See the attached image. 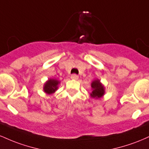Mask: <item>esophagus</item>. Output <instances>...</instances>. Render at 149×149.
<instances>
[{
  "label": "esophagus",
  "mask_w": 149,
  "mask_h": 149,
  "mask_svg": "<svg viewBox=\"0 0 149 149\" xmlns=\"http://www.w3.org/2000/svg\"><path fill=\"white\" fill-rule=\"evenodd\" d=\"M71 79H73V80H78V76L76 74H72L71 76Z\"/></svg>",
  "instance_id": "obj_1"
}]
</instances>
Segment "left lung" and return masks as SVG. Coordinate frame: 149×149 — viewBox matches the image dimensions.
<instances>
[{
    "label": "left lung",
    "mask_w": 149,
    "mask_h": 149,
    "mask_svg": "<svg viewBox=\"0 0 149 149\" xmlns=\"http://www.w3.org/2000/svg\"><path fill=\"white\" fill-rule=\"evenodd\" d=\"M91 86L93 89V91L91 93L92 97L98 99L103 96L104 94V88L100 83V80H96L92 82Z\"/></svg>",
    "instance_id": "8db88e82"
}]
</instances>
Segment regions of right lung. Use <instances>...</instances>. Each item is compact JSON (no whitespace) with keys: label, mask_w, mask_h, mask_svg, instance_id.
Listing matches in <instances>:
<instances>
[{"label":"right lung","mask_w":149,"mask_h":149,"mask_svg":"<svg viewBox=\"0 0 149 149\" xmlns=\"http://www.w3.org/2000/svg\"><path fill=\"white\" fill-rule=\"evenodd\" d=\"M59 84V81L54 79L49 80L45 83L44 86V91L47 94H52L57 90V85Z\"/></svg>","instance_id":"right-lung-1"}]
</instances>
